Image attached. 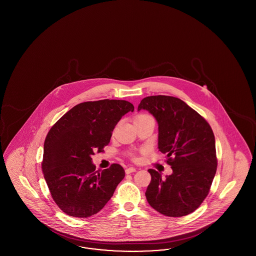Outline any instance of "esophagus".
Here are the masks:
<instances>
[{
	"label": "esophagus",
	"instance_id": "obj_1",
	"mask_svg": "<svg viewBox=\"0 0 256 256\" xmlns=\"http://www.w3.org/2000/svg\"><path fill=\"white\" fill-rule=\"evenodd\" d=\"M134 172H136V168H134V167H130V168H126V174H130Z\"/></svg>",
	"mask_w": 256,
	"mask_h": 256
}]
</instances>
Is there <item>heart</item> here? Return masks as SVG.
Wrapping results in <instances>:
<instances>
[{
  "instance_id": "obj_1",
  "label": "heart",
  "mask_w": 256,
  "mask_h": 256,
  "mask_svg": "<svg viewBox=\"0 0 256 256\" xmlns=\"http://www.w3.org/2000/svg\"><path fill=\"white\" fill-rule=\"evenodd\" d=\"M142 116H146V114H140V116H138L136 117V118H139V117Z\"/></svg>"
}]
</instances>
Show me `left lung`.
Returning a JSON list of instances; mask_svg holds the SVG:
<instances>
[{"mask_svg": "<svg viewBox=\"0 0 256 256\" xmlns=\"http://www.w3.org/2000/svg\"><path fill=\"white\" fill-rule=\"evenodd\" d=\"M146 110L158 124V150L167 154L172 174L162 179L153 169L146 196L165 216L182 217L197 210L217 170L214 133L206 120L178 98L146 96L138 110Z\"/></svg>", "mask_w": 256, "mask_h": 256, "instance_id": "obj_1", "label": "left lung"}]
</instances>
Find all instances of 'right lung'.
Masks as SVG:
<instances>
[{"label":"right lung","instance_id":"1","mask_svg":"<svg viewBox=\"0 0 256 256\" xmlns=\"http://www.w3.org/2000/svg\"><path fill=\"white\" fill-rule=\"evenodd\" d=\"M133 110L128 101H87L70 110L48 132L42 170L52 199L68 216L100 212L124 178V169L116 163L96 170L92 156L103 151L119 120Z\"/></svg>","mask_w":256,"mask_h":256}]
</instances>
